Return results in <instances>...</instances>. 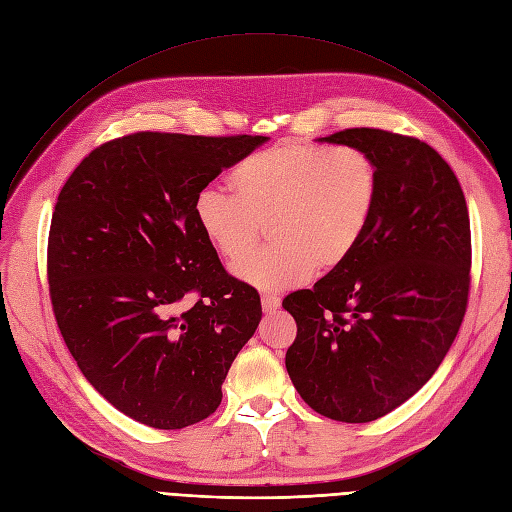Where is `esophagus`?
Listing matches in <instances>:
<instances>
[{"instance_id":"esophagus-1","label":"esophagus","mask_w":512,"mask_h":512,"mask_svg":"<svg viewBox=\"0 0 512 512\" xmlns=\"http://www.w3.org/2000/svg\"><path fill=\"white\" fill-rule=\"evenodd\" d=\"M260 303H262V311H264V313H273V311H277L279 305H281L277 294H262Z\"/></svg>"}]
</instances>
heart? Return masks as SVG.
Listing matches in <instances>:
<instances>
[{"mask_svg": "<svg viewBox=\"0 0 512 512\" xmlns=\"http://www.w3.org/2000/svg\"><path fill=\"white\" fill-rule=\"evenodd\" d=\"M226 192L205 186L195 197V220L228 262L249 253L267 223L274 243L235 267L258 290H290L317 271L343 267L362 243L379 201V167L356 146L292 142L260 150L231 173Z\"/></svg>", "mask_w": 512, "mask_h": 512, "instance_id": "1", "label": "heart"}]
</instances>
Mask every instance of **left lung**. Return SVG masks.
I'll list each match as a JSON object with an SVG mask.
<instances>
[{
	"label": "left lung",
	"mask_w": 512,
	"mask_h": 512,
	"mask_svg": "<svg viewBox=\"0 0 512 512\" xmlns=\"http://www.w3.org/2000/svg\"><path fill=\"white\" fill-rule=\"evenodd\" d=\"M317 142L373 156L379 201L343 267L284 298L298 326L286 368L315 413L366 424L430 381L462 326L468 207L445 158L415 137L362 127Z\"/></svg>",
	"instance_id": "1"
}]
</instances>
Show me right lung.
<instances>
[{"mask_svg": "<svg viewBox=\"0 0 512 512\" xmlns=\"http://www.w3.org/2000/svg\"><path fill=\"white\" fill-rule=\"evenodd\" d=\"M267 142L133 133L95 148L61 190L48 235L52 309L86 381L139 424L180 430L214 413L258 328V292L224 271L192 205Z\"/></svg>", "mask_w": 512, "mask_h": 512, "instance_id": "1", "label": "right lung"}]
</instances>
